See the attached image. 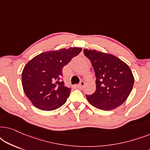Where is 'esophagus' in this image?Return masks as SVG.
I'll return each mask as SVG.
<instances>
[{"label": "esophagus", "mask_w": 150, "mask_h": 150, "mask_svg": "<svg viewBox=\"0 0 150 150\" xmlns=\"http://www.w3.org/2000/svg\"><path fill=\"white\" fill-rule=\"evenodd\" d=\"M84 87H85V82L83 81H81V83L77 85V87L79 88V89H83Z\"/></svg>", "instance_id": "1"}]
</instances>
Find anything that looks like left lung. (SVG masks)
<instances>
[{
	"label": "left lung",
	"instance_id": "left-lung-1",
	"mask_svg": "<svg viewBox=\"0 0 150 150\" xmlns=\"http://www.w3.org/2000/svg\"><path fill=\"white\" fill-rule=\"evenodd\" d=\"M84 54L91 61L95 71L96 89L86 96L94 107L103 110L116 108L127 100L134 79L130 67L114 55L84 49Z\"/></svg>",
	"mask_w": 150,
	"mask_h": 150
}]
</instances>
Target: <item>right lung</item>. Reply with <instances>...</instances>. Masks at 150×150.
<instances>
[{
	"instance_id": "obj_1",
	"label": "right lung",
	"mask_w": 150,
	"mask_h": 150,
	"mask_svg": "<svg viewBox=\"0 0 150 150\" xmlns=\"http://www.w3.org/2000/svg\"><path fill=\"white\" fill-rule=\"evenodd\" d=\"M81 51L78 47L46 51L26 63L22 73V87L36 108L53 110L65 103L71 89L61 81L62 69Z\"/></svg>"
}]
</instances>
